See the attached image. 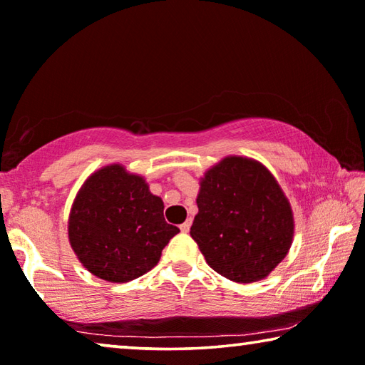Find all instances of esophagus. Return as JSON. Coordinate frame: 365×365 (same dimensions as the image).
Here are the masks:
<instances>
[{"label":"esophagus","instance_id":"1","mask_svg":"<svg viewBox=\"0 0 365 365\" xmlns=\"http://www.w3.org/2000/svg\"><path fill=\"white\" fill-rule=\"evenodd\" d=\"M179 228H181L182 232H189V230H190V220H186V222H184L181 226H179Z\"/></svg>","mask_w":365,"mask_h":365}]
</instances>
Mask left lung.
Instances as JSON below:
<instances>
[{"instance_id":"obj_1","label":"left lung","mask_w":365,"mask_h":365,"mask_svg":"<svg viewBox=\"0 0 365 365\" xmlns=\"http://www.w3.org/2000/svg\"><path fill=\"white\" fill-rule=\"evenodd\" d=\"M190 236L207 264L235 283L267 278L288 255L294 215L260 161L230 155L200 178Z\"/></svg>"}]
</instances>
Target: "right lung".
<instances>
[{"label":"right lung","mask_w":365,"mask_h":365,"mask_svg":"<svg viewBox=\"0 0 365 365\" xmlns=\"http://www.w3.org/2000/svg\"><path fill=\"white\" fill-rule=\"evenodd\" d=\"M163 208L145 178L121 163L101 166L83 181L71 207V247L97 278L128 283L150 272L179 232L165 222Z\"/></svg>","instance_id":"add662e5"}]
</instances>
